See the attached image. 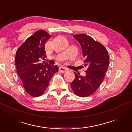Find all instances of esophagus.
I'll use <instances>...</instances> for the list:
<instances>
[{"label": "esophagus", "instance_id": "1", "mask_svg": "<svg viewBox=\"0 0 132 132\" xmlns=\"http://www.w3.org/2000/svg\"><path fill=\"white\" fill-rule=\"evenodd\" d=\"M68 70V69L67 68H65V67H59V71H60L61 73H65V72L67 71Z\"/></svg>", "mask_w": 132, "mask_h": 132}]
</instances>
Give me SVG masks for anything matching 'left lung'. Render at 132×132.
I'll use <instances>...</instances> for the list:
<instances>
[{
  "instance_id": "1",
  "label": "left lung",
  "mask_w": 132,
  "mask_h": 132,
  "mask_svg": "<svg viewBox=\"0 0 132 132\" xmlns=\"http://www.w3.org/2000/svg\"><path fill=\"white\" fill-rule=\"evenodd\" d=\"M82 49L85 66L88 67L86 76L75 74V79L70 84L77 96L86 97L96 91L105 76L109 65V56L106 48L98 41L86 34L75 35Z\"/></svg>"
}]
</instances>
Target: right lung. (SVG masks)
I'll list each match as a JSON object with an SVG mask.
<instances>
[{"mask_svg": "<svg viewBox=\"0 0 132 132\" xmlns=\"http://www.w3.org/2000/svg\"><path fill=\"white\" fill-rule=\"evenodd\" d=\"M51 35L44 30H38L29 37L16 52L17 73L26 93L32 97L43 95L54 74L58 71L56 65L39 62L46 56L45 44Z\"/></svg>", "mask_w": 132, "mask_h": 132, "instance_id": "obj_1", "label": "right lung"}]
</instances>
